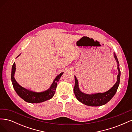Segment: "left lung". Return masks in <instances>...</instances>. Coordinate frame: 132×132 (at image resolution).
I'll return each mask as SVG.
<instances>
[{
  "instance_id": "8db88e82",
  "label": "left lung",
  "mask_w": 132,
  "mask_h": 132,
  "mask_svg": "<svg viewBox=\"0 0 132 132\" xmlns=\"http://www.w3.org/2000/svg\"><path fill=\"white\" fill-rule=\"evenodd\" d=\"M114 57L117 63V69L118 74L117 75V80L115 84L107 91L103 93H96L94 94H86L82 93L79 89L78 81L75 76V86L74 93L78 100L84 105L90 106H100L105 105L112 98L118 89L120 81L121 71L119 69V64L117 57L114 53Z\"/></svg>"
}]
</instances>
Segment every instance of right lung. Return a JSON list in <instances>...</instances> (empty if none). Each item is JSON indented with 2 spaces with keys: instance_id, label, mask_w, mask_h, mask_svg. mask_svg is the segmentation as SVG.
Returning a JSON list of instances; mask_svg holds the SVG:
<instances>
[{
  "instance_id": "1",
  "label": "right lung",
  "mask_w": 132,
  "mask_h": 132,
  "mask_svg": "<svg viewBox=\"0 0 132 132\" xmlns=\"http://www.w3.org/2000/svg\"><path fill=\"white\" fill-rule=\"evenodd\" d=\"M19 55H19L17 57H18ZM15 70V63H14L12 66L11 75V82L13 84L14 90L17 94L23 100L27 102L32 103L42 102L52 98L55 94V90H56L57 81H59L61 76L63 74V73H61L57 76V77L54 80L53 83L52 84L50 88L45 91L37 93V92L27 90L19 84L14 78Z\"/></svg>"
}]
</instances>
